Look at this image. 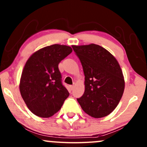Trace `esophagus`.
<instances>
[{"label": "esophagus", "mask_w": 147, "mask_h": 147, "mask_svg": "<svg viewBox=\"0 0 147 147\" xmlns=\"http://www.w3.org/2000/svg\"><path fill=\"white\" fill-rule=\"evenodd\" d=\"M70 89H71V90H72V89H73L74 88H75V86H74V85L70 86Z\"/></svg>", "instance_id": "obj_1"}]
</instances>
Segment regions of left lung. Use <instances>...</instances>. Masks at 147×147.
Masks as SVG:
<instances>
[{"instance_id": "1", "label": "left lung", "mask_w": 147, "mask_h": 147, "mask_svg": "<svg viewBox=\"0 0 147 147\" xmlns=\"http://www.w3.org/2000/svg\"><path fill=\"white\" fill-rule=\"evenodd\" d=\"M85 75V91L77 99L84 112L95 118L107 116L117 107L125 82L119 63L99 45H72Z\"/></svg>"}]
</instances>
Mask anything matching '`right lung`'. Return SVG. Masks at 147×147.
<instances>
[{
	"mask_svg": "<svg viewBox=\"0 0 147 147\" xmlns=\"http://www.w3.org/2000/svg\"><path fill=\"white\" fill-rule=\"evenodd\" d=\"M72 51L68 45H49L34 52L25 63L20 92L28 109L36 116L52 117L69 96L61 83L58 65Z\"/></svg>",
	"mask_w": 147,
	"mask_h": 147,
	"instance_id": "right-lung-1",
	"label": "right lung"
}]
</instances>
